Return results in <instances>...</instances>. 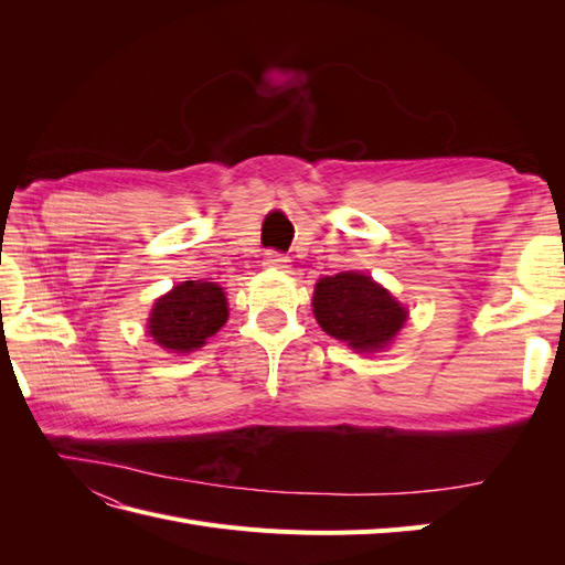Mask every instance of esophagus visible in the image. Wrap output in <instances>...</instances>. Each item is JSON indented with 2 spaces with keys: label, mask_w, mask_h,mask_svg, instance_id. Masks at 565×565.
Returning a JSON list of instances; mask_svg holds the SVG:
<instances>
[{
  "label": "esophagus",
  "mask_w": 565,
  "mask_h": 565,
  "mask_svg": "<svg viewBox=\"0 0 565 565\" xmlns=\"http://www.w3.org/2000/svg\"><path fill=\"white\" fill-rule=\"evenodd\" d=\"M264 266H270V268H287L289 266V256L276 252V249H268L264 254Z\"/></svg>",
  "instance_id": "34e87169"
}]
</instances>
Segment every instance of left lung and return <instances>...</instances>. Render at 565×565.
I'll use <instances>...</instances> for the list:
<instances>
[{
	"label": "left lung",
	"instance_id": "8db88e82",
	"mask_svg": "<svg viewBox=\"0 0 565 565\" xmlns=\"http://www.w3.org/2000/svg\"><path fill=\"white\" fill-rule=\"evenodd\" d=\"M313 313L324 332L358 351L384 349L407 318L384 287L351 270L318 280Z\"/></svg>",
	"mask_w": 565,
	"mask_h": 565
}]
</instances>
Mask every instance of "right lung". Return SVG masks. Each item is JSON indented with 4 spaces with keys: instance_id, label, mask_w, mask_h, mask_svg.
I'll return each instance as SVG.
<instances>
[{
    "instance_id": "obj_1",
    "label": "right lung",
    "mask_w": 565,
    "mask_h": 565,
    "mask_svg": "<svg viewBox=\"0 0 565 565\" xmlns=\"http://www.w3.org/2000/svg\"><path fill=\"white\" fill-rule=\"evenodd\" d=\"M226 318L224 289L214 282L188 280L158 299L148 320V332L162 349L188 353L224 328Z\"/></svg>"
}]
</instances>
